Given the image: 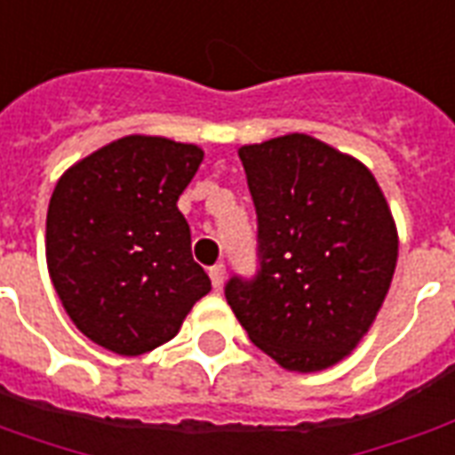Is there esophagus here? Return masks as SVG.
<instances>
[{
	"instance_id": "obj_1",
	"label": "esophagus",
	"mask_w": 455,
	"mask_h": 455,
	"mask_svg": "<svg viewBox=\"0 0 455 455\" xmlns=\"http://www.w3.org/2000/svg\"><path fill=\"white\" fill-rule=\"evenodd\" d=\"M224 275H227V267L224 266H214L212 267V270H209V277H212V285L217 287H221L224 285Z\"/></svg>"
}]
</instances>
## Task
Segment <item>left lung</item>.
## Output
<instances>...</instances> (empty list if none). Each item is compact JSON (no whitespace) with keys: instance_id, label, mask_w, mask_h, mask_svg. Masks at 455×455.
Instances as JSON below:
<instances>
[{"instance_id":"left-lung-1","label":"left lung","mask_w":455,"mask_h":455,"mask_svg":"<svg viewBox=\"0 0 455 455\" xmlns=\"http://www.w3.org/2000/svg\"><path fill=\"white\" fill-rule=\"evenodd\" d=\"M258 214L260 270L227 299L248 339L292 372L326 371L363 341L390 290L400 238L361 160L307 133L238 148Z\"/></svg>"}]
</instances>
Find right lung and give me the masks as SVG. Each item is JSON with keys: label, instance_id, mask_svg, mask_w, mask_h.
I'll return each instance as SVG.
<instances>
[{"label": "right lung", "instance_id": "add662e5", "mask_svg": "<svg viewBox=\"0 0 455 455\" xmlns=\"http://www.w3.org/2000/svg\"><path fill=\"white\" fill-rule=\"evenodd\" d=\"M204 160L195 143L124 136L65 170L45 217V263L73 324L119 355L170 341L212 290L178 199Z\"/></svg>", "mask_w": 455, "mask_h": 455}]
</instances>
